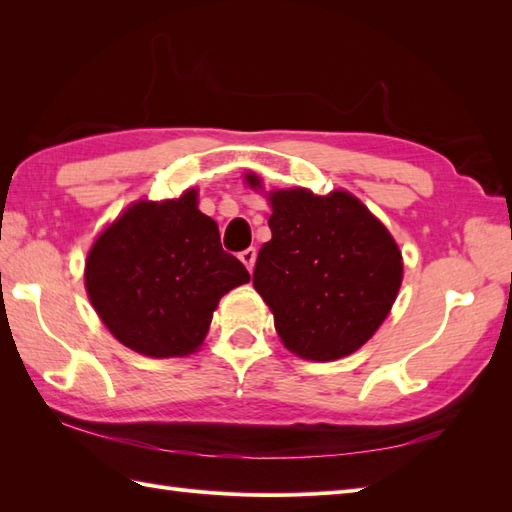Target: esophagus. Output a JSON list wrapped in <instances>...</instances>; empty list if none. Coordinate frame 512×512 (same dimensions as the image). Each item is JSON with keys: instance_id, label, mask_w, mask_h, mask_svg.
<instances>
[{"instance_id": "34e87169", "label": "esophagus", "mask_w": 512, "mask_h": 512, "mask_svg": "<svg viewBox=\"0 0 512 512\" xmlns=\"http://www.w3.org/2000/svg\"><path fill=\"white\" fill-rule=\"evenodd\" d=\"M239 259H242L244 266L248 268V273H250V270H253V266H255L257 250L255 248H246V250H242V253H239Z\"/></svg>"}]
</instances>
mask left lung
I'll list each match as a JSON object with an SVG mask.
<instances>
[{"instance_id":"8db88e82","label":"left lung","mask_w":512,"mask_h":512,"mask_svg":"<svg viewBox=\"0 0 512 512\" xmlns=\"http://www.w3.org/2000/svg\"><path fill=\"white\" fill-rule=\"evenodd\" d=\"M259 187L257 176L246 178ZM273 239L259 250L253 286L292 354L334 361L356 352L394 306L402 257L387 228L354 195L270 193Z\"/></svg>"}]
</instances>
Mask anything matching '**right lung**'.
<instances>
[{"label":"right lung","mask_w":512,"mask_h":512,"mask_svg":"<svg viewBox=\"0 0 512 512\" xmlns=\"http://www.w3.org/2000/svg\"><path fill=\"white\" fill-rule=\"evenodd\" d=\"M195 200L198 193L187 191L178 200L129 206L88 255L85 288L94 310L138 354H191L217 301L250 279Z\"/></svg>","instance_id":"obj_1"}]
</instances>
